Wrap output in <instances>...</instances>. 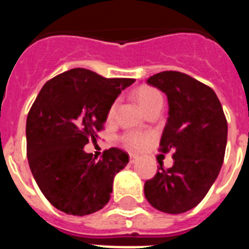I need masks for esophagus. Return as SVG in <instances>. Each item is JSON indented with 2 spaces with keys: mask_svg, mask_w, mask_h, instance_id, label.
Returning <instances> with one entry per match:
<instances>
[{
  "mask_svg": "<svg viewBox=\"0 0 249 249\" xmlns=\"http://www.w3.org/2000/svg\"><path fill=\"white\" fill-rule=\"evenodd\" d=\"M129 156H130V163H134V161L138 159V155H137V154H133V152H130Z\"/></svg>",
  "mask_w": 249,
  "mask_h": 249,
  "instance_id": "1",
  "label": "esophagus"
}]
</instances>
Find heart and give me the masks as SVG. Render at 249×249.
<instances>
[{
	"instance_id": "1",
	"label": "heart",
	"mask_w": 249,
	"mask_h": 249,
	"mask_svg": "<svg viewBox=\"0 0 249 249\" xmlns=\"http://www.w3.org/2000/svg\"><path fill=\"white\" fill-rule=\"evenodd\" d=\"M136 98L144 112H147L148 109H151L152 107L163 103L161 94L156 89H154V88H148V86H143V88H140V89L137 90ZM116 107L117 102H113L112 105L109 106L108 112H107V119L108 120H112L113 116H115ZM123 140H124V142L128 144L129 147L137 150V148H141L147 142V137L143 136V134H138V133H128V134H125L123 137Z\"/></svg>"
}]
</instances>
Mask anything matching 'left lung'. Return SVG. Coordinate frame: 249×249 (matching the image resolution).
<instances>
[{
    "label": "left lung",
    "mask_w": 249,
    "mask_h": 249,
    "mask_svg": "<svg viewBox=\"0 0 249 249\" xmlns=\"http://www.w3.org/2000/svg\"><path fill=\"white\" fill-rule=\"evenodd\" d=\"M146 83L168 98V119L160 151H173V166L144 183V196L161 212L178 214L196 207L224 163L228 121L209 86L177 71H164Z\"/></svg>",
    "instance_id": "obj_1"
}]
</instances>
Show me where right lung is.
<instances>
[{
	"label": "right lung",
	"mask_w": 249,
	"mask_h": 249,
	"mask_svg": "<svg viewBox=\"0 0 249 249\" xmlns=\"http://www.w3.org/2000/svg\"><path fill=\"white\" fill-rule=\"evenodd\" d=\"M133 83L73 68L42 86L27 117V158L37 185L56 209L86 216L108 203L113 178L129 155L112 147L97 160L84 147L95 141L109 106Z\"/></svg>",
	"instance_id": "right-lung-1"
}]
</instances>
